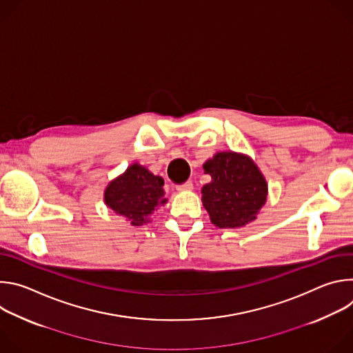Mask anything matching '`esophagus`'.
Instances as JSON below:
<instances>
[{
	"label": "esophagus",
	"mask_w": 353,
	"mask_h": 353,
	"mask_svg": "<svg viewBox=\"0 0 353 353\" xmlns=\"http://www.w3.org/2000/svg\"><path fill=\"white\" fill-rule=\"evenodd\" d=\"M177 188V191H191L192 188H194V185H192V183L191 181H187V183H184V184H180V185H177L176 187Z\"/></svg>",
	"instance_id": "1"
}]
</instances>
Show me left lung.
Masks as SVG:
<instances>
[{
  "label": "left lung",
  "instance_id": "left-lung-1",
  "mask_svg": "<svg viewBox=\"0 0 353 353\" xmlns=\"http://www.w3.org/2000/svg\"><path fill=\"white\" fill-rule=\"evenodd\" d=\"M203 168L211 181L201 190V201L215 226L234 229L257 219L267 203L268 183L253 159L221 150Z\"/></svg>",
  "mask_w": 353,
  "mask_h": 353
}]
</instances>
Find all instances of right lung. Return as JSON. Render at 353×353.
<instances>
[{"label":"right lung","mask_w":353,"mask_h":353,"mask_svg":"<svg viewBox=\"0 0 353 353\" xmlns=\"http://www.w3.org/2000/svg\"><path fill=\"white\" fill-rule=\"evenodd\" d=\"M163 184L161 176H155L135 162L106 185L103 201L108 208L125 218L132 226H142L149 223L152 214L168 203Z\"/></svg>","instance_id":"obj_1"}]
</instances>
